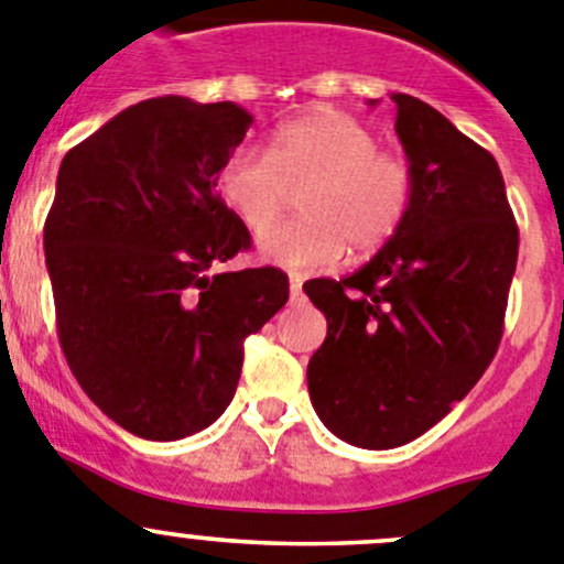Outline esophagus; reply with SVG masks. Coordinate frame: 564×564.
<instances>
[{
    "label": "esophagus",
    "mask_w": 564,
    "mask_h": 564,
    "mask_svg": "<svg viewBox=\"0 0 564 564\" xmlns=\"http://www.w3.org/2000/svg\"><path fill=\"white\" fill-rule=\"evenodd\" d=\"M300 292H303V278L289 275V294H292V300H297Z\"/></svg>",
    "instance_id": "1"
}]
</instances>
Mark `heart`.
Listing matches in <instances>:
<instances>
[{"mask_svg":"<svg viewBox=\"0 0 564 564\" xmlns=\"http://www.w3.org/2000/svg\"><path fill=\"white\" fill-rule=\"evenodd\" d=\"M304 183L294 224L261 239V256L286 270H328L345 256L372 252L406 223L414 170L398 152L378 150L370 128L336 108L294 116L261 155L239 147L219 170V194L252 236L285 207L286 187Z\"/></svg>","mask_w":564,"mask_h":564,"instance_id":"obj_1","label":"heart"}]
</instances>
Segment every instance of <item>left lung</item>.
Segmentation results:
<instances>
[{
    "label": "left lung",
    "instance_id": "obj_1",
    "mask_svg": "<svg viewBox=\"0 0 564 564\" xmlns=\"http://www.w3.org/2000/svg\"><path fill=\"white\" fill-rule=\"evenodd\" d=\"M392 102L414 170L406 223L359 272L303 286L328 319L308 361L314 412L370 451L417 440L476 387L501 345L518 267L496 158L423 99Z\"/></svg>",
    "mask_w": 564,
    "mask_h": 564
}]
</instances>
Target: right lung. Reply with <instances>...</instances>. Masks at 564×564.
Returning <instances> with one entry per match:
<instances>
[{
  "label": "right lung",
  "instance_id": "1",
  "mask_svg": "<svg viewBox=\"0 0 564 564\" xmlns=\"http://www.w3.org/2000/svg\"><path fill=\"white\" fill-rule=\"evenodd\" d=\"M252 116L155 97L66 152L44 225L57 339L83 392L141 440L208 429L234 401L245 339L289 300L275 267L219 272L250 230L217 194Z\"/></svg>",
  "mask_w": 564,
  "mask_h": 564
}]
</instances>
